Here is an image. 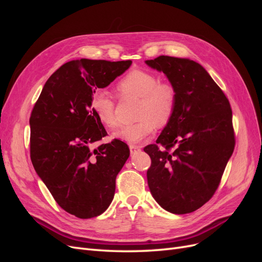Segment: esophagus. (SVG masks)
Masks as SVG:
<instances>
[{"label":"esophagus","instance_id":"34e87169","mask_svg":"<svg viewBox=\"0 0 262 262\" xmlns=\"http://www.w3.org/2000/svg\"><path fill=\"white\" fill-rule=\"evenodd\" d=\"M129 147H130V152H131V154L136 153V152H138V150H140V149H141V147H140L139 145H133V144H131Z\"/></svg>","mask_w":262,"mask_h":262}]
</instances>
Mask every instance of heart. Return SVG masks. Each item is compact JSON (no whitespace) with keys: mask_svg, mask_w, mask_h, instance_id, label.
I'll return each mask as SVG.
<instances>
[{"mask_svg":"<svg viewBox=\"0 0 262 262\" xmlns=\"http://www.w3.org/2000/svg\"><path fill=\"white\" fill-rule=\"evenodd\" d=\"M119 96L139 98L136 123L122 125L114 136L128 143L136 144L149 137L155 124L164 126L175 114L178 95L176 87L169 82H160L158 76L149 71L133 69L116 84ZM91 108L98 120L107 128L118 124L116 100L105 90L94 91L90 100Z\"/></svg>","mask_w":262,"mask_h":262,"instance_id":"1","label":"heart"}]
</instances>
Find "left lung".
I'll return each mask as SVG.
<instances>
[{
    "label": "left lung",
    "instance_id": "obj_1",
    "mask_svg": "<svg viewBox=\"0 0 262 262\" xmlns=\"http://www.w3.org/2000/svg\"><path fill=\"white\" fill-rule=\"evenodd\" d=\"M176 87L178 100L171 120L155 144L147 184L163 209L191 213L215 193L235 147L229 101L202 66L192 60L160 55L145 61Z\"/></svg>",
    "mask_w": 262,
    "mask_h": 262
}]
</instances>
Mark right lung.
<instances>
[{
  "label": "right lung",
  "instance_id": "add662e5",
  "mask_svg": "<svg viewBox=\"0 0 262 262\" xmlns=\"http://www.w3.org/2000/svg\"><path fill=\"white\" fill-rule=\"evenodd\" d=\"M132 61L81 59L67 62L48 78L31 112L30 158L53 199L78 219L104 213L112 203L116 178L130 155L107 136L91 109V95L128 70Z\"/></svg>",
  "mask_w": 262,
  "mask_h": 262
}]
</instances>
